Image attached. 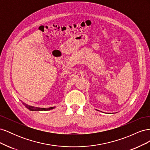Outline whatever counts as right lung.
Segmentation results:
<instances>
[{
	"instance_id": "1",
	"label": "right lung",
	"mask_w": 150,
	"mask_h": 150,
	"mask_svg": "<svg viewBox=\"0 0 150 150\" xmlns=\"http://www.w3.org/2000/svg\"><path fill=\"white\" fill-rule=\"evenodd\" d=\"M22 104H24V105L30 111H49V110H52V109L55 108L56 107H50V108H39V107H34L33 106H30L28 105V104H27L25 103H24V102H22Z\"/></svg>"
}]
</instances>
